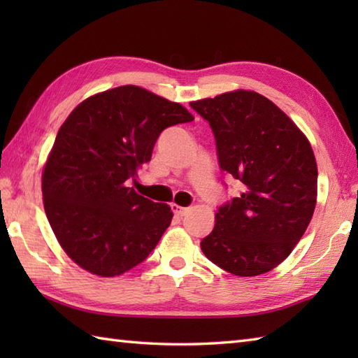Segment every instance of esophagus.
Wrapping results in <instances>:
<instances>
[{
  "label": "esophagus",
  "instance_id": "obj_1",
  "mask_svg": "<svg viewBox=\"0 0 358 358\" xmlns=\"http://www.w3.org/2000/svg\"><path fill=\"white\" fill-rule=\"evenodd\" d=\"M172 212L177 217H183V215H186L187 208H181V206H178V204H172Z\"/></svg>",
  "mask_w": 358,
  "mask_h": 358
}]
</instances>
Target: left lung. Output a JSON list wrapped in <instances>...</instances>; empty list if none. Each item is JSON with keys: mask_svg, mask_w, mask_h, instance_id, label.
Listing matches in <instances>:
<instances>
[{"mask_svg": "<svg viewBox=\"0 0 358 358\" xmlns=\"http://www.w3.org/2000/svg\"><path fill=\"white\" fill-rule=\"evenodd\" d=\"M215 136L220 169L241 194L218 208L203 254L240 277L285 260L305 234L317 201V163L308 138L268 98L234 90L191 103Z\"/></svg>", "mask_w": 358, "mask_h": 358, "instance_id": "8db88e82", "label": "left lung"}]
</instances>
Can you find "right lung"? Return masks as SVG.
<instances>
[{"instance_id":"obj_1","label":"right lung","mask_w":358,"mask_h":358,"mask_svg":"<svg viewBox=\"0 0 358 358\" xmlns=\"http://www.w3.org/2000/svg\"><path fill=\"white\" fill-rule=\"evenodd\" d=\"M194 117L138 86L89 96L59 127L43 172L44 210L59 245L83 269L115 277L146 260L172 210L129 181L150 162L166 127Z\"/></svg>"}]
</instances>
